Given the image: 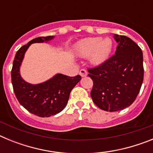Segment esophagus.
Masks as SVG:
<instances>
[{"label": "esophagus", "instance_id": "34e87169", "mask_svg": "<svg viewBox=\"0 0 153 153\" xmlns=\"http://www.w3.org/2000/svg\"><path fill=\"white\" fill-rule=\"evenodd\" d=\"M79 75H80L82 77H84L86 76H87V71H86L85 69H82V70H80V71H79Z\"/></svg>", "mask_w": 153, "mask_h": 153}]
</instances>
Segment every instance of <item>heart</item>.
<instances>
[{"label":"heart","instance_id":"1","mask_svg":"<svg viewBox=\"0 0 153 153\" xmlns=\"http://www.w3.org/2000/svg\"><path fill=\"white\" fill-rule=\"evenodd\" d=\"M112 49L113 42L109 38L89 37L80 40L76 45L78 54L84 57L90 56V61L95 65L103 63L109 57Z\"/></svg>","mask_w":153,"mask_h":153}]
</instances>
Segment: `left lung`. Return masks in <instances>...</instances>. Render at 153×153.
<instances>
[{
  "label": "left lung",
  "instance_id": "obj_1",
  "mask_svg": "<svg viewBox=\"0 0 153 153\" xmlns=\"http://www.w3.org/2000/svg\"><path fill=\"white\" fill-rule=\"evenodd\" d=\"M113 37L118 43L115 54L88 69L93 82L92 100L107 112L130 106L140 93L144 76L141 48L128 36L114 34Z\"/></svg>",
  "mask_w": 153,
  "mask_h": 153
}]
</instances>
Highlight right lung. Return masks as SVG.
<instances>
[{"label":"right lung","instance_id":"right-lung-1","mask_svg":"<svg viewBox=\"0 0 153 153\" xmlns=\"http://www.w3.org/2000/svg\"><path fill=\"white\" fill-rule=\"evenodd\" d=\"M53 38V36H40L21 47L16 53L11 70V82L17 100L27 111L40 117H49L61 112L67 104L71 90L81 79L79 75L68 76L56 74L47 82L32 85L21 78L20 66L29 46Z\"/></svg>","mask_w":153,"mask_h":153}]
</instances>
